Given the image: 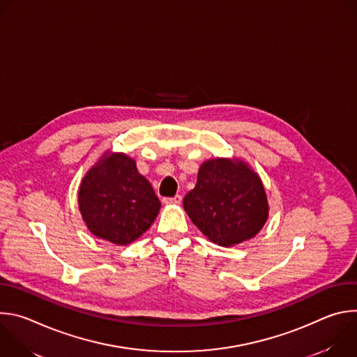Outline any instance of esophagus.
<instances>
[{
	"label": "esophagus",
	"mask_w": 357,
	"mask_h": 357,
	"mask_svg": "<svg viewBox=\"0 0 357 357\" xmlns=\"http://www.w3.org/2000/svg\"><path fill=\"white\" fill-rule=\"evenodd\" d=\"M162 202L165 203V205H179V203L182 202V196L181 195H175L174 197H164Z\"/></svg>",
	"instance_id": "esophagus-1"
}]
</instances>
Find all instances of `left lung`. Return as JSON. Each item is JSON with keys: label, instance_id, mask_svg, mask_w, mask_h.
Masks as SVG:
<instances>
[{"label": "left lung", "instance_id": "1", "mask_svg": "<svg viewBox=\"0 0 357 357\" xmlns=\"http://www.w3.org/2000/svg\"><path fill=\"white\" fill-rule=\"evenodd\" d=\"M183 209L211 241L226 247L252 238L268 219L263 182L240 160L203 162L196 186L183 197Z\"/></svg>", "mask_w": 357, "mask_h": 357}]
</instances>
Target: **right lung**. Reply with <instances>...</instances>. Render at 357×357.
<instances>
[{"mask_svg": "<svg viewBox=\"0 0 357 357\" xmlns=\"http://www.w3.org/2000/svg\"><path fill=\"white\" fill-rule=\"evenodd\" d=\"M79 209L96 237L127 245L154 223L161 202L132 158L106 152L80 183Z\"/></svg>", "mask_w": 357, "mask_h": 357, "instance_id": "right-lung-1", "label": "right lung"}]
</instances>
